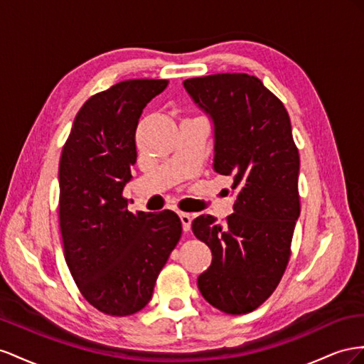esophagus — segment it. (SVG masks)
I'll return each instance as SVG.
<instances>
[{
    "instance_id": "esophagus-1",
    "label": "esophagus",
    "mask_w": 364,
    "mask_h": 364,
    "mask_svg": "<svg viewBox=\"0 0 364 364\" xmlns=\"http://www.w3.org/2000/svg\"><path fill=\"white\" fill-rule=\"evenodd\" d=\"M180 221L183 224V230L189 232L191 230V224H192V215L191 213H180Z\"/></svg>"
}]
</instances>
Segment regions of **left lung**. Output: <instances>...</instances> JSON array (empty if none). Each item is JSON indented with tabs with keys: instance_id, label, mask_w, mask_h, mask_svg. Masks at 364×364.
<instances>
[{
	"instance_id": "left-lung-1",
	"label": "left lung",
	"mask_w": 364,
	"mask_h": 364,
	"mask_svg": "<svg viewBox=\"0 0 364 364\" xmlns=\"http://www.w3.org/2000/svg\"><path fill=\"white\" fill-rule=\"evenodd\" d=\"M213 122V169L233 178V213L224 224L212 215L192 223L212 250L198 277L203 297L227 314H247L273 294L291 255L300 215L299 151L291 122L256 76L221 73L183 82Z\"/></svg>"
}]
</instances>
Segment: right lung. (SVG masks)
Segmentation results:
<instances>
[{"label":"right lung","mask_w":364,"mask_h":364,"mask_svg":"<svg viewBox=\"0 0 364 364\" xmlns=\"http://www.w3.org/2000/svg\"><path fill=\"white\" fill-rule=\"evenodd\" d=\"M164 79H129L91 96L73 122L59 161V225L65 262L87 302L124 317L148 305L181 237L176 213L128 210L123 188L137 160L143 108Z\"/></svg>","instance_id":"right-lung-1"}]
</instances>
